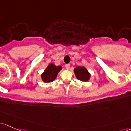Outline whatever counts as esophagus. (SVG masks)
I'll use <instances>...</instances> for the list:
<instances>
[{
	"mask_svg": "<svg viewBox=\"0 0 131 131\" xmlns=\"http://www.w3.org/2000/svg\"><path fill=\"white\" fill-rule=\"evenodd\" d=\"M64 67H65L66 69H67V70H69V68H70V64H65V66H64Z\"/></svg>",
	"mask_w": 131,
	"mask_h": 131,
	"instance_id": "obj_1",
	"label": "esophagus"
}]
</instances>
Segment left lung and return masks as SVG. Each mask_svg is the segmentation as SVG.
<instances>
[{
  "label": "left lung",
  "instance_id": "1",
  "mask_svg": "<svg viewBox=\"0 0 131 131\" xmlns=\"http://www.w3.org/2000/svg\"><path fill=\"white\" fill-rule=\"evenodd\" d=\"M74 73L77 79L82 82H88L91 77L89 71L83 66H78L74 68Z\"/></svg>",
  "mask_w": 131,
  "mask_h": 131
}]
</instances>
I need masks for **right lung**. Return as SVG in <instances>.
<instances>
[{
  "label": "right lung",
  "mask_w": 131,
  "mask_h": 131,
  "mask_svg": "<svg viewBox=\"0 0 131 131\" xmlns=\"http://www.w3.org/2000/svg\"><path fill=\"white\" fill-rule=\"evenodd\" d=\"M61 69V66L57 67L53 63L49 64L44 72L41 74V77L42 81L45 83H50L53 82L56 78L58 74Z\"/></svg>",
  "instance_id": "obj_1"
}]
</instances>
